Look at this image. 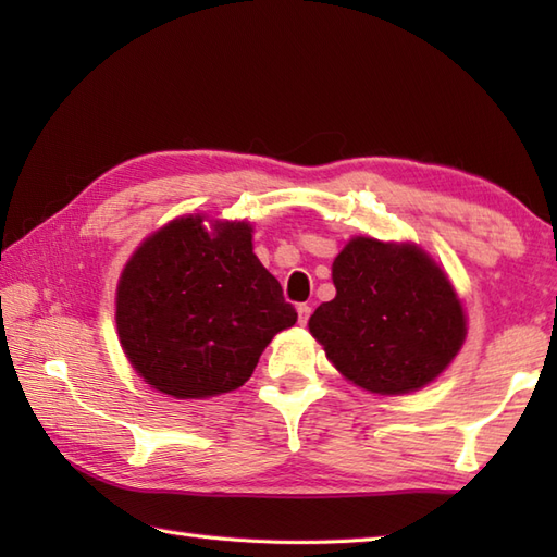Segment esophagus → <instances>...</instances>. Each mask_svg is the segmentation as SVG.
I'll use <instances>...</instances> for the list:
<instances>
[{"mask_svg":"<svg viewBox=\"0 0 557 557\" xmlns=\"http://www.w3.org/2000/svg\"><path fill=\"white\" fill-rule=\"evenodd\" d=\"M297 313H299V323L306 325V323H309V318H311V306L309 304H299L297 306Z\"/></svg>","mask_w":557,"mask_h":557,"instance_id":"34e87169","label":"esophagus"}]
</instances>
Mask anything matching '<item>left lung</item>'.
Segmentation results:
<instances>
[{
  "instance_id": "obj_1",
  "label": "left lung",
  "mask_w": 557,
  "mask_h": 557,
  "mask_svg": "<svg viewBox=\"0 0 557 557\" xmlns=\"http://www.w3.org/2000/svg\"><path fill=\"white\" fill-rule=\"evenodd\" d=\"M335 299L309 327L335 369L381 395L429 385L467 335L465 313L445 272L417 246L357 236L333 263Z\"/></svg>"
}]
</instances>
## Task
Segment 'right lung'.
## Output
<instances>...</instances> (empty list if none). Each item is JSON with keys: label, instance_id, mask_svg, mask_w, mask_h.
I'll list each match as a JSON object with an SVG mask.
<instances>
[{"label": "right lung", "instance_id": "right-lung-1", "mask_svg": "<svg viewBox=\"0 0 557 557\" xmlns=\"http://www.w3.org/2000/svg\"><path fill=\"white\" fill-rule=\"evenodd\" d=\"M297 323L253 253L246 222H170L138 248L116 289V330L146 383L176 399L230 393L280 330Z\"/></svg>", "mask_w": 557, "mask_h": 557}]
</instances>
